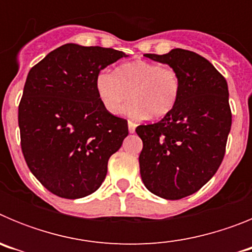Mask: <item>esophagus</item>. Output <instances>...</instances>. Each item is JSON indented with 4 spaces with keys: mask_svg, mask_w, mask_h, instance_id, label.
I'll list each match as a JSON object with an SVG mask.
<instances>
[{
    "mask_svg": "<svg viewBox=\"0 0 252 252\" xmlns=\"http://www.w3.org/2000/svg\"><path fill=\"white\" fill-rule=\"evenodd\" d=\"M135 128H136V124L132 121H128V131H130V133L135 132Z\"/></svg>",
    "mask_w": 252,
    "mask_h": 252,
    "instance_id": "obj_1",
    "label": "esophagus"
}]
</instances>
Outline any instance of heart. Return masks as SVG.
<instances>
[{
    "mask_svg": "<svg viewBox=\"0 0 252 252\" xmlns=\"http://www.w3.org/2000/svg\"><path fill=\"white\" fill-rule=\"evenodd\" d=\"M95 93L104 110L119 115L122 104L131 119H144L150 115L159 119L168 115L177 104L180 94V77L171 66H161L145 60L125 63L115 72L101 70L95 75Z\"/></svg>",
    "mask_w": 252,
    "mask_h": 252,
    "instance_id": "obj_1",
    "label": "heart"
}]
</instances>
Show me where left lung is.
<instances>
[{
    "label": "left lung",
    "instance_id": "obj_1",
    "mask_svg": "<svg viewBox=\"0 0 252 252\" xmlns=\"http://www.w3.org/2000/svg\"><path fill=\"white\" fill-rule=\"evenodd\" d=\"M180 77V94L161 121L140 125V174L158 197L175 201L198 192L221 165L232 124L223 75L194 51L145 54Z\"/></svg>",
    "mask_w": 252,
    "mask_h": 252
}]
</instances>
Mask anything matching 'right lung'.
Masks as SVG:
<instances>
[{
    "label": "right lung",
    "mask_w": 252,
    "mask_h": 252,
    "mask_svg": "<svg viewBox=\"0 0 252 252\" xmlns=\"http://www.w3.org/2000/svg\"><path fill=\"white\" fill-rule=\"evenodd\" d=\"M127 57L101 46L65 44L30 69L19 104L21 150L49 192L66 199L92 194L128 135L127 121L107 112L95 75Z\"/></svg>",
    "instance_id": "1"
}]
</instances>
